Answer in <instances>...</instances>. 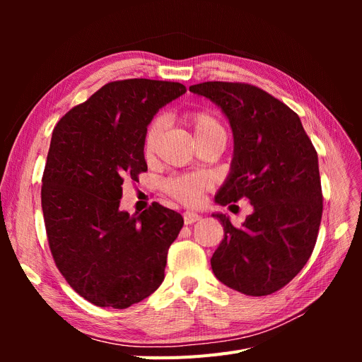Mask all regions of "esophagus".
<instances>
[{
    "mask_svg": "<svg viewBox=\"0 0 362 362\" xmlns=\"http://www.w3.org/2000/svg\"><path fill=\"white\" fill-rule=\"evenodd\" d=\"M182 217H184V223H185V225H192V223H194V222L201 221V216H199L198 213H193V211H185V213L182 214Z\"/></svg>",
    "mask_w": 362,
    "mask_h": 362,
    "instance_id": "obj_1",
    "label": "esophagus"
}]
</instances>
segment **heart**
Listing matches in <instances>:
<instances>
[{"label":"heart","mask_w":362,"mask_h":362,"mask_svg":"<svg viewBox=\"0 0 362 362\" xmlns=\"http://www.w3.org/2000/svg\"><path fill=\"white\" fill-rule=\"evenodd\" d=\"M185 124L192 129L196 144L202 140L221 137L226 140V129L223 124L216 117L213 113L208 112H193L185 116ZM163 129L161 120H154L145 134L144 140V154L146 158L154 156L157 141L160 139ZM210 180L201 173H190V175H178L172 177L164 182V190H166L172 198L178 199L182 204L196 205L202 201L204 193L210 189Z\"/></svg>","instance_id":"b5f03b06"}]
</instances>
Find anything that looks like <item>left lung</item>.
I'll return each mask as SVG.
<instances>
[{"mask_svg": "<svg viewBox=\"0 0 362 362\" xmlns=\"http://www.w3.org/2000/svg\"><path fill=\"white\" fill-rule=\"evenodd\" d=\"M226 116L233 129L231 169L216 194L226 205L254 206L242 228L222 213L225 237L211 257L216 278L247 296L278 291L310 259L322 221L319 158L299 116L255 86L206 81L190 86Z\"/></svg>", "mask_w": 362, "mask_h": 362, "instance_id": "1", "label": "left lung"}]
</instances>
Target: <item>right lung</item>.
<instances>
[{
    "mask_svg": "<svg viewBox=\"0 0 362 362\" xmlns=\"http://www.w3.org/2000/svg\"><path fill=\"white\" fill-rule=\"evenodd\" d=\"M185 92L170 81L108 83L52 131L42 178L48 243L64 279L96 306L128 308L164 279L182 216L157 202L133 216L119 205L124 180L148 170L144 140L151 120Z\"/></svg>",
    "mask_w": 362,
    "mask_h": 362,
    "instance_id": "add662e5",
    "label": "right lung"
}]
</instances>
